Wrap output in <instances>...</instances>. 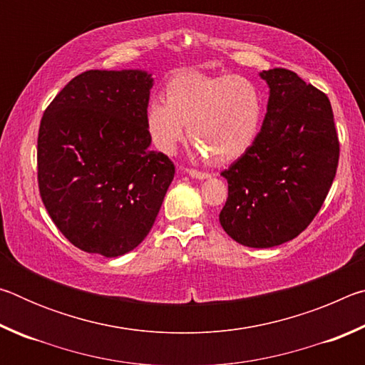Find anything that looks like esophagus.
<instances>
[{"mask_svg": "<svg viewBox=\"0 0 365 365\" xmlns=\"http://www.w3.org/2000/svg\"><path fill=\"white\" fill-rule=\"evenodd\" d=\"M187 174L190 177L196 178V180H206V178L211 177L209 174H206V172H200V170H193V169H187Z\"/></svg>", "mask_w": 365, "mask_h": 365, "instance_id": "34e87169", "label": "esophagus"}]
</instances>
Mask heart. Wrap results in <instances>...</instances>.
Masks as SVG:
<instances>
[{
  "label": "heart",
  "instance_id": "b5f03b06",
  "mask_svg": "<svg viewBox=\"0 0 365 365\" xmlns=\"http://www.w3.org/2000/svg\"><path fill=\"white\" fill-rule=\"evenodd\" d=\"M264 95L248 77L187 71L168 83V100L153 96L145 123L151 143L172 154L187 137L196 159L228 164L251 150L261 130Z\"/></svg>",
  "mask_w": 365,
  "mask_h": 365
}]
</instances>
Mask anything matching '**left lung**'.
<instances>
[{"instance_id": "obj_1", "label": "left lung", "mask_w": 365, "mask_h": 365, "mask_svg": "<svg viewBox=\"0 0 365 365\" xmlns=\"http://www.w3.org/2000/svg\"><path fill=\"white\" fill-rule=\"evenodd\" d=\"M259 77L269 86L267 113L251 150L222 172L228 197L219 220L237 243L272 248L316 217L336 174L339 145L325 93L288 69Z\"/></svg>"}]
</instances>
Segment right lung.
Here are the masks:
<instances>
[{
	"label": "right lung",
	"mask_w": 365,
	"mask_h": 365,
	"mask_svg": "<svg viewBox=\"0 0 365 365\" xmlns=\"http://www.w3.org/2000/svg\"><path fill=\"white\" fill-rule=\"evenodd\" d=\"M153 85L141 69L83 72L41 117V201L85 252L117 257L137 248L174 180L172 160L150 151L145 114Z\"/></svg>",
	"instance_id": "add662e5"
}]
</instances>
